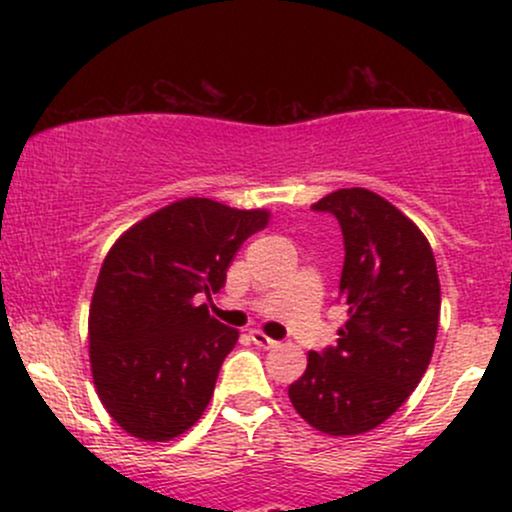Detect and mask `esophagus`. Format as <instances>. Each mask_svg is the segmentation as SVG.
Instances as JSON below:
<instances>
[{"mask_svg":"<svg viewBox=\"0 0 512 512\" xmlns=\"http://www.w3.org/2000/svg\"><path fill=\"white\" fill-rule=\"evenodd\" d=\"M250 339H252V342H255L257 346H262V349H276V346H279V342H276V339H269L267 334L260 332V330H252V332H250Z\"/></svg>","mask_w":512,"mask_h":512,"instance_id":"obj_1","label":"esophagus"}]
</instances>
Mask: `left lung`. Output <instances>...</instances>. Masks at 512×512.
Returning <instances> with one entry per match:
<instances>
[{
    "mask_svg": "<svg viewBox=\"0 0 512 512\" xmlns=\"http://www.w3.org/2000/svg\"><path fill=\"white\" fill-rule=\"evenodd\" d=\"M313 209L342 228L339 298L349 320L337 346L310 351L289 399L317 431L358 436L390 419L431 363L440 317L436 257L414 221L363 187L332 192Z\"/></svg>",
    "mask_w": 512,
    "mask_h": 512,
    "instance_id": "1",
    "label": "left lung"
}]
</instances>
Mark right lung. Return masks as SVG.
<instances>
[{"label": "right lung", "mask_w": 512, "mask_h": 512, "mask_svg": "<svg viewBox=\"0 0 512 512\" xmlns=\"http://www.w3.org/2000/svg\"><path fill=\"white\" fill-rule=\"evenodd\" d=\"M264 209L187 197L134 223L105 257L88 310L98 397L129 436L170 440L207 409L238 330L197 296L219 293Z\"/></svg>", "instance_id": "1"}]
</instances>
